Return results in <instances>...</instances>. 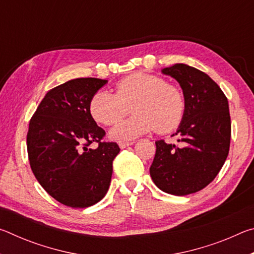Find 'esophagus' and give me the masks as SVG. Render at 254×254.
Masks as SVG:
<instances>
[{"label": "esophagus", "instance_id": "34e87169", "mask_svg": "<svg viewBox=\"0 0 254 254\" xmlns=\"http://www.w3.org/2000/svg\"><path fill=\"white\" fill-rule=\"evenodd\" d=\"M133 143H134V142H124V141H121V142H119V147L121 149H124V148H127V147H128V145H131Z\"/></svg>", "mask_w": 254, "mask_h": 254}]
</instances>
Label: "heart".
Segmentation results:
<instances>
[{
    "label": "heart",
    "mask_w": 254,
    "mask_h": 254,
    "mask_svg": "<svg viewBox=\"0 0 254 254\" xmlns=\"http://www.w3.org/2000/svg\"><path fill=\"white\" fill-rule=\"evenodd\" d=\"M132 106L133 117L112 128L110 136L127 141L156 130L174 131L182 123L186 98L178 86L143 71H135L119 80L115 94L100 89L89 101L93 119L111 127L126 118Z\"/></svg>",
    "instance_id": "1"
}]
</instances>
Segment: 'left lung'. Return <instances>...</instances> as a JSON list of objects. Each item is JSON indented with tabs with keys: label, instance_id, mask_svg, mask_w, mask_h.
<instances>
[{
	"label": "left lung",
	"instance_id": "1",
	"mask_svg": "<svg viewBox=\"0 0 254 254\" xmlns=\"http://www.w3.org/2000/svg\"><path fill=\"white\" fill-rule=\"evenodd\" d=\"M178 81L186 98V111L177 132L180 147L156 141L150 176L158 188L176 196L199 191L220 173L231 141L229 102L205 72L185 64L162 69Z\"/></svg>",
	"mask_w": 254,
	"mask_h": 254
}]
</instances>
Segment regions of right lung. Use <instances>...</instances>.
<instances>
[{
    "label": "right lung",
    "mask_w": 254,
    "mask_h": 254,
    "mask_svg": "<svg viewBox=\"0 0 254 254\" xmlns=\"http://www.w3.org/2000/svg\"><path fill=\"white\" fill-rule=\"evenodd\" d=\"M107 83L76 78L46 94L30 120L27 148L38 182L56 200L72 208L100 201L109 190L115 142H104L105 131L94 121L89 101ZM98 143L96 149L88 145Z\"/></svg>",
    "instance_id": "1"
}]
</instances>
